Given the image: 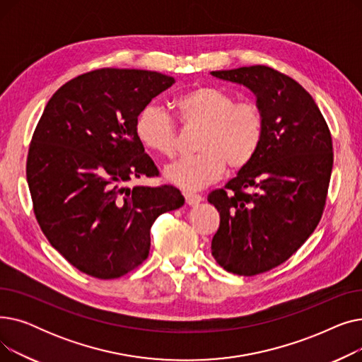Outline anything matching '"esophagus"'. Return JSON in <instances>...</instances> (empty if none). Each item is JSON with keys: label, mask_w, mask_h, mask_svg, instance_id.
<instances>
[{"label": "esophagus", "mask_w": 362, "mask_h": 362, "mask_svg": "<svg viewBox=\"0 0 362 362\" xmlns=\"http://www.w3.org/2000/svg\"><path fill=\"white\" fill-rule=\"evenodd\" d=\"M185 201L187 205H198L201 201H202V197L201 195H194V194H185Z\"/></svg>", "instance_id": "34e87169"}]
</instances>
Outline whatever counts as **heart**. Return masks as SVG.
Returning <instances> with one entry per match:
<instances>
[{
	"mask_svg": "<svg viewBox=\"0 0 362 362\" xmlns=\"http://www.w3.org/2000/svg\"><path fill=\"white\" fill-rule=\"evenodd\" d=\"M175 108L185 129H199L195 141L199 154L167 167L165 176L171 183L198 191L218 180L226 165L236 173L257 157L265 135V119L255 101H236L232 92L220 86L201 85L176 98ZM135 132L146 149L167 158L176 156L179 129L160 107L151 104L142 108Z\"/></svg>",
	"mask_w": 362,
	"mask_h": 362,
	"instance_id": "b5f03b06",
	"label": "heart"
}]
</instances>
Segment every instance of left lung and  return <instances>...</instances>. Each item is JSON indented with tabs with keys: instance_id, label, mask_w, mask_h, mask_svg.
Segmentation results:
<instances>
[{
	"instance_id": "1",
	"label": "left lung",
	"mask_w": 362,
	"mask_h": 362,
	"mask_svg": "<svg viewBox=\"0 0 362 362\" xmlns=\"http://www.w3.org/2000/svg\"><path fill=\"white\" fill-rule=\"evenodd\" d=\"M213 76L248 86L265 119L254 161L208 194L220 213L214 259L251 277L289 259L318 226L333 168L332 133L311 95L288 74L255 64Z\"/></svg>"
}]
</instances>
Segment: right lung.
Segmentation results:
<instances>
[{"label":"right lung","mask_w":362,"mask_h":362,"mask_svg":"<svg viewBox=\"0 0 362 362\" xmlns=\"http://www.w3.org/2000/svg\"><path fill=\"white\" fill-rule=\"evenodd\" d=\"M175 82L149 70H92L57 90L35 127L26 177L36 221L88 276L111 280L138 269L156 218L185 202L171 185L124 187L133 177L160 176L135 122Z\"/></svg>","instance_id":"right-lung-1"}]
</instances>
